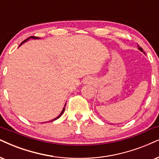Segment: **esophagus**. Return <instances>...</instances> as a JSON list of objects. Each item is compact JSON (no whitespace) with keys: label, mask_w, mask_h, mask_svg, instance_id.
Here are the masks:
<instances>
[{"label":"esophagus","mask_w":159,"mask_h":159,"mask_svg":"<svg viewBox=\"0 0 159 159\" xmlns=\"http://www.w3.org/2000/svg\"><path fill=\"white\" fill-rule=\"evenodd\" d=\"M91 82V80H90V78H86V81H85V83H90Z\"/></svg>","instance_id":"1"}]
</instances>
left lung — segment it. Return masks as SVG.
I'll list each match as a JSON object with an SVG mask.
<instances>
[{"label":"left lung","mask_w":159,"mask_h":159,"mask_svg":"<svg viewBox=\"0 0 159 159\" xmlns=\"http://www.w3.org/2000/svg\"><path fill=\"white\" fill-rule=\"evenodd\" d=\"M138 48H139V50H140V51H141L142 52H143V53H144L143 49H142V48L141 47H139V45H138Z\"/></svg>","instance_id":"1"}]
</instances>
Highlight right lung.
<instances>
[{
  "label": "right lung",
  "mask_w": 159,
  "mask_h": 159,
  "mask_svg": "<svg viewBox=\"0 0 159 159\" xmlns=\"http://www.w3.org/2000/svg\"><path fill=\"white\" fill-rule=\"evenodd\" d=\"M31 39H39V38H38V37H29V38H28V39H26L25 40H24V41L23 42V43H22L20 44V45H22V44H23V43H25V42H26V41H27V40H29V39H31ZM65 106H66V105H65ZM65 107H64V108H63V109H62V111H61V114H59V115L57 116V117H56V118H55V119L52 120H51V121H49V122H53V121H54V120H56L59 119V118L60 117V116H61L62 115V114H63V113H64V111H65Z\"/></svg>",
  "instance_id": "obj_1"
}]
</instances>
